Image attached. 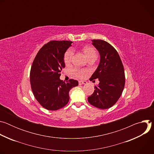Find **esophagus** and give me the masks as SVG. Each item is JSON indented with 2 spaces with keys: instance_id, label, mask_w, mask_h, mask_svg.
Wrapping results in <instances>:
<instances>
[{
  "instance_id": "esophagus-1",
  "label": "esophagus",
  "mask_w": 154,
  "mask_h": 154,
  "mask_svg": "<svg viewBox=\"0 0 154 154\" xmlns=\"http://www.w3.org/2000/svg\"><path fill=\"white\" fill-rule=\"evenodd\" d=\"M86 83H87V82H85V81H79V84L80 85H85V84H86Z\"/></svg>"
}]
</instances>
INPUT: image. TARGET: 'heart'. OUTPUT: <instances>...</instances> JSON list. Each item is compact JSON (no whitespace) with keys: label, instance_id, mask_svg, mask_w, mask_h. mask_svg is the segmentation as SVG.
<instances>
[{"label":"heart","instance_id":"b5f03b06","mask_svg":"<svg viewBox=\"0 0 154 154\" xmlns=\"http://www.w3.org/2000/svg\"><path fill=\"white\" fill-rule=\"evenodd\" d=\"M83 52H84L86 57H87V58H90L91 57H94V56L97 57V53H96L95 49L91 47H85L83 49ZM72 55H73V51L71 49H68L66 51V52L65 53L64 56V61L66 63H68L71 61ZM74 72H75V74L80 78H83L86 73V71L83 70V69L75 70Z\"/></svg>","mask_w":154,"mask_h":154}]
</instances>
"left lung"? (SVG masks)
<instances>
[{
    "label": "left lung",
    "mask_w": 154,
    "mask_h": 154,
    "mask_svg": "<svg viewBox=\"0 0 154 154\" xmlns=\"http://www.w3.org/2000/svg\"><path fill=\"white\" fill-rule=\"evenodd\" d=\"M92 45L98 51L100 62L91 79H98L93 94L88 97L92 105L100 108L112 107L119 99L125 85V74L122 63L116 49L108 42L93 39Z\"/></svg>",
    "instance_id": "1"
}]
</instances>
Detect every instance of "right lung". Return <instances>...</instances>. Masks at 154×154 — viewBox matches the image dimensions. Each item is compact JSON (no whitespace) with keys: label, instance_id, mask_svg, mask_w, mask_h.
<instances>
[{"label":"right lung","instance_id":"add662e5","mask_svg":"<svg viewBox=\"0 0 154 154\" xmlns=\"http://www.w3.org/2000/svg\"><path fill=\"white\" fill-rule=\"evenodd\" d=\"M72 43L51 41L41 48L33 60L30 75L32 90L37 101L48 110L64 106L69 100V91L79 85L74 79L65 83L60 79L65 67L64 54Z\"/></svg>","mask_w":154,"mask_h":154}]
</instances>
